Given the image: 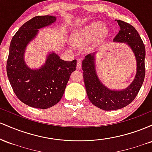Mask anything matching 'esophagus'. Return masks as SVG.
<instances>
[{"label":"esophagus","instance_id":"34e87169","mask_svg":"<svg viewBox=\"0 0 152 152\" xmlns=\"http://www.w3.org/2000/svg\"><path fill=\"white\" fill-rule=\"evenodd\" d=\"M81 63H82V61L81 59H78L77 60V66H76V68H77L78 69H81Z\"/></svg>","mask_w":152,"mask_h":152}]
</instances>
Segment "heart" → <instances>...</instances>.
Here are the masks:
<instances>
[{
    "instance_id": "1",
    "label": "heart",
    "mask_w": 152,
    "mask_h": 152,
    "mask_svg": "<svg viewBox=\"0 0 152 152\" xmlns=\"http://www.w3.org/2000/svg\"><path fill=\"white\" fill-rule=\"evenodd\" d=\"M105 32L106 29L102 22H94L76 30L73 34L71 40L76 45L84 46L95 38L101 37Z\"/></svg>"
}]
</instances>
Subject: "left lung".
Wrapping results in <instances>:
<instances>
[{
	"instance_id": "left-lung-1",
	"label": "left lung",
	"mask_w": 152,
	"mask_h": 152,
	"mask_svg": "<svg viewBox=\"0 0 152 152\" xmlns=\"http://www.w3.org/2000/svg\"><path fill=\"white\" fill-rule=\"evenodd\" d=\"M120 27L114 43H124L133 52L137 62L133 81L123 89H111L99 78L96 66L97 52L89 53L82 61L83 81L87 96L94 106L104 111H112L125 107L132 103L139 93L145 76V46L134 26L120 20H115Z\"/></svg>"
}]
</instances>
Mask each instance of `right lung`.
<instances>
[{
    "label": "right lung",
    "mask_w": 152,
    "mask_h": 152,
    "mask_svg": "<svg viewBox=\"0 0 152 152\" xmlns=\"http://www.w3.org/2000/svg\"><path fill=\"white\" fill-rule=\"evenodd\" d=\"M53 15L36 16L23 25L11 40L7 61V75L20 102L37 109H48L60 102L71 73L76 69V60L66 61L50 50L46 61L36 69L25 61L26 50L36 39L39 29L56 23Z\"/></svg>",
    "instance_id": "obj_1"
}]
</instances>
